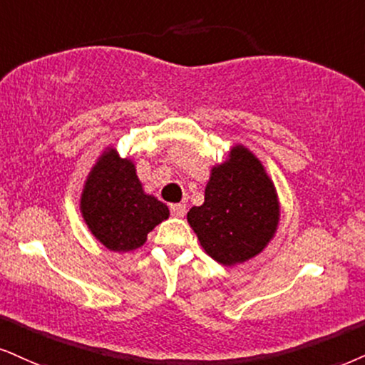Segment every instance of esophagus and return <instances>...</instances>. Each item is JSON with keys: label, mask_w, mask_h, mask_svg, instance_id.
Segmentation results:
<instances>
[{"label": "esophagus", "mask_w": 365, "mask_h": 365, "mask_svg": "<svg viewBox=\"0 0 365 365\" xmlns=\"http://www.w3.org/2000/svg\"><path fill=\"white\" fill-rule=\"evenodd\" d=\"M170 213H173V217L182 218L184 215H186V205H182V203L170 205Z\"/></svg>", "instance_id": "obj_1"}]
</instances>
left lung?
<instances>
[{
    "instance_id": "1",
    "label": "left lung",
    "mask_w": 365,
    "mask_h": 365,
    "mask_svg": "<svg viewBox=\"0 0 365 365\" xmlns=\"http://www.w3.org/2000/svg\"><path fill=\"white\" fill-rule=\"evenodd\" d=\"M281 203L271 175L250 148L235 143L215 164L203 205L187 211V223L211 259L227 267L244 264L271 244Z\"/></svg>"
}]
</instances>
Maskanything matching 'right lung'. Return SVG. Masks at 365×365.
<instances>
[{
	"instance_id": "obj_1",
	"label": "right lung",
	"mask_w": 365,
	"mask_h": 365,
	"mask_svg": "<svg viewBox=\"0 0 365 365\" xmlns=\"http://www.w3.org/2000/svg\"><path fill=\"white\" fill-rule=\"evenodd\" d=\"M79 211L91 235L118 254L137 250L169 218L168 205L145 192L133 159H121L115 145L101 152L86 175Z\"/></svg>"
}]
</instances>
